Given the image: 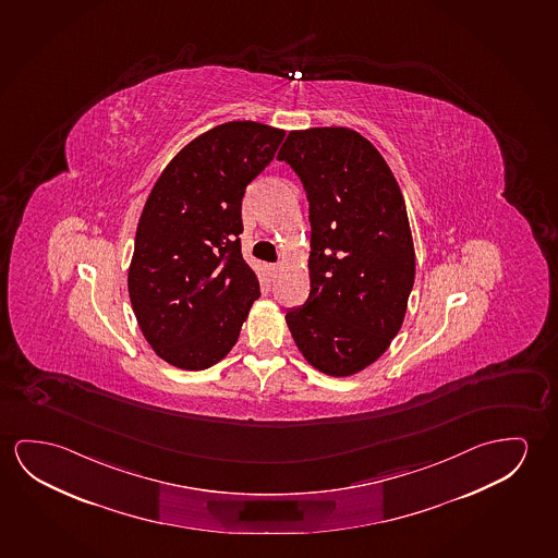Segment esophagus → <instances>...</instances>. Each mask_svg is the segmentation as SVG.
<instances>
[{
	"label": "esophagus",
	"mask_w": 558,
	"mask_h": 558,
	"mask_svg": "<svg viewBox=\"0 0 558 558\" xmlns=\"http://www.w3.org/2000/svg\"><path fill=\"white\" fill-rule=\"evenodd\" d=\"M266 270H268V275H270V278H276V275H278V270H280V266L266 265Z\"/></svg>",
	"instance_id": "obj_1"
}]
</instances>
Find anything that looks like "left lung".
Returning a JSON list of instances; mask_svg holds the SVG:
<instances>
[{
    "label": "left lung",
    "mask_w": 558,
    "mask_h": 558,
    "mask_svg": "<svg viewBox=\"0 0 558 558\" xmlns=\"http://www.w3.org/2000/svg\"><path fill=\"white\" fill-rule=\"evenodd\" d=\"M278 160L310 201L311 292L286 313L303 357L330 377L377 361L402 326L415 253L402 191L357 131H292Z\"/></svg>",
    "instance_id": "obj_1"
}]
</instances>
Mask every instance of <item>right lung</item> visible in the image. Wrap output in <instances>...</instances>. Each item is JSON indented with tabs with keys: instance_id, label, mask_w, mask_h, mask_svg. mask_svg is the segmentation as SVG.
I'll use <instances>...</instances> for the list:
<instances>
[{
	"instance_id": "add662e5",
	"label": "right lung",
	"mask_w": 558,
	"mask_h": 558,
	"mask_svg": "<svg viewBox=\"0 0 558 558\" xmlns=\"http://www.w3.org/2000/svg\"><path fill=\"white\" fill-rule=\"evenodd\" d=\"M283 135L255 121L216 125L181 148L146 198L129 298L148 343L180 369L222 360L260 295L241 255V201Z\"/></svg>"
}]
</instances>
